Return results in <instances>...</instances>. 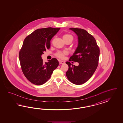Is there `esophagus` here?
I'll use <instances>...</instances> for the list:
<instances>
[{
	"mask_svg": "<svg viewBox=\"0 0 123 123\" xmlns=\"http://www.w3.org/2000/svg\"><path fill=\"white\" fill-rule=\"evenodd\" d=\"M65 63V62L63 61H61V60L59 61V63H60V64H63V63Z\"/></svg>",
	"mask_w": 123,
	"mask_h": 123,
	"instance_id": "obj_1",
	"label": "esophagus"
}]
</instances>
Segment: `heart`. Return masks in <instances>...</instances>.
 Wrapping results in <instances>:
<instances>
[{
	"label": "heart",
	"instance_id": "heart-1",
	"mask_svg": "<svg viewBox=\"0 0 123 123\" xmlns=\"http://www.w3.org/2000/svg\"><path fill=\"white\" fill-rule=\"evenodd\" d=\"M63 41L67 40L68 39H70L73 41V37L70 34H65L63 35ZM67 54H68V52L67 51H58L55 53V55L57 57L61 59H62L64 58V56Z\"/></svg>",
	"mask_w": 123,
	"mask_h": 123
}]
</instances>
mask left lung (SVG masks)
<instances>
[{"label":"left lung","instance_id":"8db88e82","mask_svg":"<svg viewBox=\"0 0 123 123\" xmlns=\"http://www.w3.org/2000/svg\"><path fill=\"white\" fill-rule=\"evenodd\" d=\"M78 37V44L74 55L66 63L68 69L66 75L68 80L76 85L87 82L97 69L100 55V49L93 36L81 28H70ZM70 61L79 63L76 67Z\"/></svg>","mask_w":123,"mask_h":123}]
</instances>
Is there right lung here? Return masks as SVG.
Instances as JSON below:
<instances>
[{
    "label": "right lung",
    "mask_w": 123,
    "mask_h": 123,
    "mask_svg": "<svg viewBox=\"0 0 123 123\" xmlns=\"http://www.w3.org/2000/svg\"><path fill=\"white\" fill-rule=\"evenodd\" d=\"M60 29V28L53 27L38 29L24 40L19 53V59L23 74L34 84H44L59 65L55 58L44 63L41 56L49 49L51 39Z\"/></svg>",
    "instance_id": "right-lung-1"
}]
</instances>
